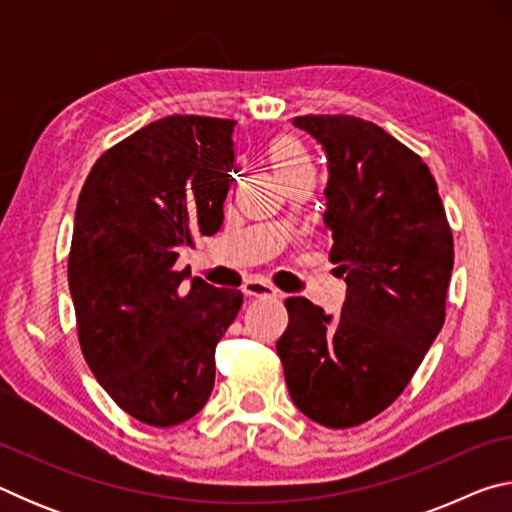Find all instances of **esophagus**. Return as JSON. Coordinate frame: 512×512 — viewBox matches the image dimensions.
Returning <instances> with one entry per match:
<instances>
[{"instance_id":"1","label":"esophagus","mask_w":512,"mask_h":512,"mask_svg":"<svg viewBox=\"0 0 512 512\" xmlns=\"http://www.w3.org/2000/svg\"><path fill=\"white\" fill-rule=\"evenodd\" d=\"M244 293L248 298H277V289H273L268 282L248 280L244 284Z\"/></svg>"}]
</instances>
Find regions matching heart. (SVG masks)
<instances>
[{
    "instance_id": "1",
    "label": "heart",
    "mask_w": 512,
    "mask_h": 512,
    "mask_svg": "<svg viewBox=\"0 0 512 512\" xmlns=\"http://www.w3.org/2000/svg\"><path fill=\"white\" fill-rule=\"evenodd\" d=\"M268 158H271L277 176L282 180H289L293 176H300V173L311 171L305 149H302L300 142L287 135L275 137L271 146H268Z\"/></svg>"
}]
</instances>
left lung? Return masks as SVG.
Returning <instances> with one entry per match:
<instances>
[{"instance_id":"8db88e82","label":"left lung","mask_w":512,"mask_h":512,"mask_svg":"<svg viewBox=\"0 0 512 512\" xmlns=\"http://www.w3.org/2000/svg\"><path fill=\"white\" fill-rule=\"evenodd\" d=\"M293 124L323 146V223L334 275L348 284L339 318L287 298L277 341L293 404L329 429L388 409L445 323L454 239L438 185L418 153L352 115Z\"/></svg>"}]
</instances>
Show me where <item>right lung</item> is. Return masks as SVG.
I'll list each match as a JSON object with an SVG mask.
<instances>
[{
    "mask_svg": "<svg viewBox=\"0 0 512 512\" xmlns=\"http://www.w3.org/2000/svg\"><path fill=\"white\" fill-rule=\"evenodd\" d=\"M237 121L171 115L94 162L76 203L69 293L83 357L135 420L173 427L203 409L214 350L244 296L185 284L180 248L214 235L235 167Z\"/></svg>",
    "mask_w": 512,
    "mask_h": 512,
    "instance_id": "right-lung-1",
    "label": "right lung"
}]
</instances>
